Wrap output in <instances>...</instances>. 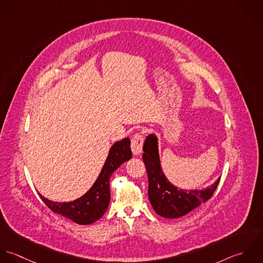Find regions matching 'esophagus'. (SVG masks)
<instances>
[{
	"label": "esophagus",
	"mask_w": 263,
	"mask_h": 263,
	"mask_svg": "<svg viewBox=\"0 0 263 263\" xmlns=\"http://www.w3.org/2000/svg\"><path fill=\"white\" fill-rule=\"evenodd\" d=\"M143 146V137L140 134H135L131 139V151L135 157H138L142 154Z\"/></svg>",
	"instance_id": "obj_1"
}]
</instances>
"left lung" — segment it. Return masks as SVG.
Returning a JSON list of instances; mask_svg holds the SVG:
<instances>
[{
    "label": "left lung",
    "instance_id": "obj_1",
    "mask_svg": "<svg viewBox=\"0 0 263 263\" xmlns=\"http://www.w3.org/2000/svg\"><path fill=\"white\" fill-rule=\"evenodd\" d=\"M143 161L148 176V198L158 215L165 218H178L195 210L209 200L219 183L218 178L205 189L185 190L173 185L162 172L158 138L149 134L143 145Z\"/></svg>",
    "mask_w": 263,
    "mask_h": 263
}]
</instances>
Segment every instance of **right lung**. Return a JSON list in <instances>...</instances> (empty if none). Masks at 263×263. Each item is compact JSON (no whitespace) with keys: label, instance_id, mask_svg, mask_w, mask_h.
Wrapping results in <instances>:
<instances>
[{"label":"right lung","instance_id":"right-lung-1","mask_svg":"<svg viewBox=\"0 0 263 263\" xmlns=\"http://www.w3.org/2000/svg\"><path fill=\"white\" fill-rule=\"evenodd\" d=\"M131 158L130 139L127 137L111 145L98 179L81 197L68 202H57L46 198L40 192L39 194L46 205L54 213L78 224H90L100 219L107 210L110 200L109 178L111 174Z\"/></svg>","mask_w":263,"mask_h":263}]
</instances>
